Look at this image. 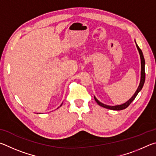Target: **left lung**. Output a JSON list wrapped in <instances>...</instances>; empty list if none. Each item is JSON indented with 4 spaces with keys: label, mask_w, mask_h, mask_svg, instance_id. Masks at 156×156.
Masks as SVG:
<instances>
[{
    "label": "left lung",
    "mask_w": 156,
    "mask_h": 156,
    "mask_svg": "<svg viewBox=\"0 0 156 156\" xmlns=\"http://www.w3.org/2000/svg\"><path fill=\"white\" fill-rule=\"evenodd\" d=\"M136 47H137L138 50L139 51V54H140V59H141V79H140V84H139L138 88L137 89V90L136 91L135 94L133 95V97L131 98V99L129 101H127L126 103H124V104H122V105H116V106H110V105H107L103 104V103H101L99 101H98L96 97H94L95 101H96V102L98 103V105H99L100 106H101V107H103V108L110 109V110H124V109L127 108L128 106H129L131 104V103H132L133 101L135 99V98L136 97V96H137L138 92L141 90L142 88H143V85L144 83V81H145V71H144V64H145V61H144V58L143 52H142L141 49L139 48V46L137 44H136Z\"/></svg>",
    "instance_id": "obj_1"
}]
</instances>
